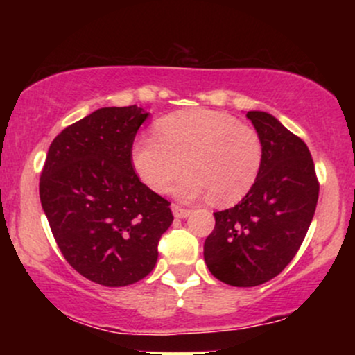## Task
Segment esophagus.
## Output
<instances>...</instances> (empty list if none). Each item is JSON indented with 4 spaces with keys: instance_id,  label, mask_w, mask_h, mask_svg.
<instances>
[{
    "instance_id": "obj_1",
    "label": "esophagus",
    "mask_w": 355,
    "mask_h": 355,
    "mask_svg": "<svg viewBox=\"0 0 355 355\" xmlns=\"http://www.w3.org/2000/svg\"><path fill=\"white\" fill-rule=\"evenodd\" d=\"M172 211H173V217L177 218H187L191 214V210L182 209L180 205H172Z\"/></svg>"
}]
</instances>
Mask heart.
<instances>
[{
    "label": "heart",
    "mask_w": 355,
    "mask_h": 355,
    "mask_svg": "<svg viewBox=\"0 0 355 355\" xmlns=\"http://www.w3.org/2000/svg\"><path fill=\"white\" fill-rule=\"evenodd\" d=\"M155 135H140L130 148L138 178L157 193L168 190L173 178L182 200L209 197L229 205L254 187L263 162V144L254 126L215 110H180L155 123Z\"/></svg>",
    "instance_id": "heart-1"
}]
</instances>
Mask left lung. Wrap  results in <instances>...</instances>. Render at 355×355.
I'll use <instances>...</instances> for the list:
<instances>
[{"mask_svg": "<svg viewBox=\"0 0 355 355\" xmlns=\"http://www.w3.org/2000/svg\"><path fill=\"white\" fill-rule=\"evenodd\" d=\"M247 118L262 138V168L237 205L215 211V229L203 245L211 275L234 287L266 284L288 266L319 198L307 145L270 113L252 110Z\"/></svg>", "mask_w": 355, "mask_h": 355, "instance_id": "1", "label": "left lung"}]
</instances>
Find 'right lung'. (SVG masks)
<instances>
[{
  "label": "right lung",
  "mask_w": 355,
  "mask_h": 355,
  "mask_svg": "<svg viewBox=\"0 0 355 355\" xmlns=\"http://www.w3.org/2000/svg\"><path fill=\"white\" fill-rule=\"evenodd\" d=\"M150 113L105 107L63 130L48 150L40 200L61 254L105 287L135 284L153 270L170 203L140 182L130 148Z\"/></svg>",
  "instance_id": "1"
}]
</instances>
